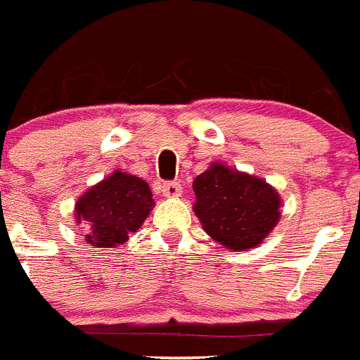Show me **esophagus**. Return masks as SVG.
<instances>
[{
  "label": "esophagus",
  "mask_w": 360,
  "mask_h": 360,
  "mask_svg": "<svg viewBox=\"0 0 360 360\" xmlns=\"http://www.w3.org/2000/svg\"><path fill=\"white\" fill-rule=\"evenodd\" d=\"M162 195L168 199H176L179 198L181 192H183V188H181V184L177 183V181H170V183H165L162 184Z\"/></svg>",
  "instance_id": "esophagus-1"
}]
</instances>
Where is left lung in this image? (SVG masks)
<instances>
[{"instance_id":"obj_1","label":"left lung","mask_w":360,"mask_h":360,"mask_svg":"<svg viewBox=\"0 0 360 360\" xmlns=\"http://www.w3.org/2000/svg\"><path fill=\"white\" fill-rule=\"evenodd\" d=\"M192 186L193 212L202 230L224 248H255L279 223L283 199L261 177L215 161L193 179Z\"/></svg>"}]
</instances>
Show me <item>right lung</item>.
Masks as SVG:
<instances>
[{
  "label": "right lung",
  "mask_w": 360,
  "mask_h": 360,
  "mask_svg": "<svg viewBox=\"0 0 360 360\" xmlns=\"http://www.w3.org/2000/svg\"><path fill=\"white\" fill-rule=\"evenodd\" d=\"M154 205L146 181L114 170L77 199L74 219L85 224V240L92 248H114L141 228Z\"/></svg>",
  "instance_id": "1"
}]
</instances>
